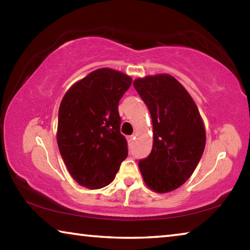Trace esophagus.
Masks as SVG:
<instances>
[{"label": "esophagus", "mask_w": 250, "mask_h": 250, "mask_svg": "<svg viewBox=\"0 0 250 250\" xmlns=\"http://www.w3.org/2000/svg\"><path fill=\"white\" fill-rule=\"evenodd\" d=\"M126 140H128L129 145H132V143H133V140H134V135H129V137L126 138Z\"/></svg>", "instance_id": "1"}]
</instances>
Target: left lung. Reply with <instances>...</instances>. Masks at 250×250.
Instances as JSON below:
<instances>
[{"mask_svg":"<svg viewBox=\"0 0 250 250\" xmlns=\"http://www.w3.org/2000/svg\"><path fill=\"white\" fill-rule=\"evenodd\" d=\"M153 125V146L139 161L146 185L167 193L183 185L193 174L206 142L204 125L195 103L170 75L147 76L133 82Z\"/></svg>","mask_w":250,"mask_h":250,"instance_id":"left-lung-1","label":"left lung"}]
</instances>
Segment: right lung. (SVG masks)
<instances>
[{"label": "right lung", "mask_w": 250, "mask_h": 250, "mask_svg": "<svg viewBox=\"0 0 250 250\" xmlns=\"http://www.w3.org/2000/svg\"><path fill=\"white\" fill-rule=\"evenodd\" d=\"M131 83L120 71L97 69L71 86L62 100L59 152L70 175L84 188H101L111 183L128 156L118 105Z\"/></svg>", "instance_id": "obj_1"}]
</instances>
